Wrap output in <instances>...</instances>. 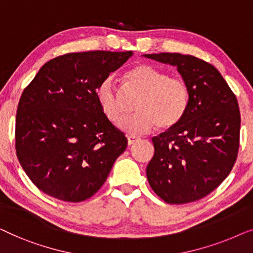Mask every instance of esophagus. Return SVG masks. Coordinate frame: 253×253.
<instances>
[{
	"mask_svg": "<svg viewBox=\"0 0 253 253\" xmlns=\"http://www.w3.org/2000/svg\"><path fill=\"white\" fill-rule=\"evenodd\" d=\"M137 141H138V137H136V136H133V135H129V136H127V143H128V145L134 144L135 142H137Z\"/></svg>",
	"mask_w": 253,
	"mask_h": 253,
	"instance_id": "34e87169",
	"label": "esophagus"
}]
</instances>
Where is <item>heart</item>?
Here are the masks:
<instances>
[{"mask_svg":"<svg viewBox=\"0 0 253 253\" xmlns=\"http://www.w3.org/2000/svg\"><path fill=\"white\" fill-rule=\"evenodd\" d=\"M130 88L142 92L135 104V115L123 120L120 128L130 134H144L157 125L169 129L179 124L189 106V88L184 80L169 77L165 71L148 64H138L125 74ZM96 99L103 115L118 124L126 115L122 95L111 78H106L96 89Z\"/></svg>","mask_w":253,"mask_h":253,"instance_id":"obj_1","label":"heart"}]
</instances>
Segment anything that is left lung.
<instances>
[{
	"label": "left lung",
	"instance_id": "8db88e82",
	"mask_svg": "<svg viewBox=\"0 0 253 253\" xmlns=\"http://www.w3.org/2000/svg\"><path fill=\"white\" fill-rule=\"evenodd\" d=\"M144 56L176 66L190 95L182 120L152 137L149 184L169 204L198 201L220 186L236 162L241 128L236 96L219 71L197 57Z\"/></svg>",
	"mask_w": 253,
	"mask_h": 253
}]
</instances>
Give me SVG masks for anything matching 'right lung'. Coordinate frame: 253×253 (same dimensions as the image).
I'll list each match as a JSON object with an SVG mask.
<instances>
[{
  "label": "right lung",
  "instance_id": "obj_1",
  "mask_svg": "<svg viewBox=\"0 0 253 253\" xmlns=\"http://www.w3.org/2000/svg\"><path fill=\"white\" fill-rule=\"evenodd\" d=\"M133 51L71 52L49 60L25 88L16 116V154L32 182L64 202L86 201L125 151L96 89Z\"/></svg>",
  "mask_w": 253,
  "mask_h": 253
}]
</instances>
